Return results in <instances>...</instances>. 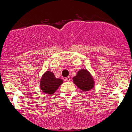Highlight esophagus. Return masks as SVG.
Listing matches in <instances>:
<instances>
[{
  "label": "esophagus",
  "instance_id": "esophagus-1",
  "mask_svg": "<svg viewBox=\"0 0 132 132\" xmlns=\"http://www.w3.org/2000/svg\"><path fill=\"white\" fill-rule=\"evenodd\" d=\"M66 81H67L68 82L70 81H71V78H70V77H69V76L67 77V78H66Z\"/></svg>",
  "mask_w": 132,
  "mask_h": 132
}]
</instances>
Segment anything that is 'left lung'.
Returning a JSON list of instances; mask_svg holds the SVG:
<instances>
[{
    "label": "left lung",
    "mask_w": 132,
    "mask_h": 132,
    "mask_svg": "<svg viewBox=\"0 0 132 132\" xmlns=\"http://www.w3.org/2000/svg\"><path fill=\"white\" fill-rule=\"evenodd\" d=\"M73 82L83 91H88L94 87V81L90 72L86 69H81L72 78Z\"/></svg>",
    "instance_id": "8db88e82"
}]
</instances>
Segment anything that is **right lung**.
I'll use <instances>...</instances> for the list:
<instances>
[{
    "instance_id": "add662e5",
    "label": "right lung",
    "mask_w": 132,
    "mask_h": 132,
    "mask_svg": "<svg viewBox=\"0 0 132 132\" xmlns=\"http://www.w3.org/2000/svg\"><path fill=\"white\" fill-rule=\"evenodd\" d=\"M63 82V80L56 78L52 72L46 71L41 79L40 86L42 90L45 93L53 94Z\"/></svg>"
}]
</instances>
